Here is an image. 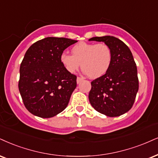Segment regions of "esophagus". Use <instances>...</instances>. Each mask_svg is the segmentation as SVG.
Listing matches in <instances>:
<instances>
[{
  "label": "esophagus",
  "mask_w": 158,
  "mask_h": 158,
  "mask_svg": "<svg viewBox=\"0 0 158 158\" xmlns=\"http://www.w3.org/2000/svg\"><path fill=\"white\" fill-rule=\"evenodd\" d=\"M83 78H82V77H77V84H79V83H81V81H83Z\"/></svg>",
  "instance_id": "1"
}]
</instances>
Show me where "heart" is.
Returning <instances> with one entry per match:
<instances>
[{
  "instance_id": "b5f03b06",
  "label": "heart",
  "mask_w": 158,
  "mask_h": 158,
  "mask_svg": "<svg viewBox=\"0 0 158 158\" xmlns=\"http://www.w3.org/2000/svg\"><path fill=\"white\" fill-rule=\"evenodd\" d=\"M72 53L64 52L60 56V61L69 73H75L81 64L83 73L96 79L104 75L111 64V49L104 43L79 42L72 48Z\"/></svg>"
}]
</instances>
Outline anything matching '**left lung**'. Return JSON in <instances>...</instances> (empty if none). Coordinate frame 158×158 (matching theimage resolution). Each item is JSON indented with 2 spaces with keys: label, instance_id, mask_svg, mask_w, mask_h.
<instances>
[{
  "label": "left lung",
  "instance_id": "left-lung-1",
  "mask_svg": "<svg viewBox=\"0 0 158 158\" xmlns=\"http://www.w3.org/2000/svg\"><path fill=\"white\" fill-rule=\"evenodd\" d=\"M89 41L102 42L110 47L112 61L108 71L91 83L89 102L97 111L116 117L131 109L139 91L137 67L131 51L119 39L96 36Z\"/></svg>",
  "mask_w": 158,
  "mask_h": 158
}]
</instances>
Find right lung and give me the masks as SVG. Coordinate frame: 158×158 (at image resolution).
Returning <instances> with one entry per match:
<instances>
[{"label": "right lung", "instance_id": "obj_1", "mask_svg": "<svg viewBox=\"0 0 158 158\" xmlns=\"http://www.w3.org/2000/svg\"><path fill=\"white\" fill-rule=\"evenodd\" d=\"M77 42L46 37L25 52L19 68L18 87L25 108L34 116L51 118L67 108L77 86V77L65 69L60 56Z\"/></svg>", "mask_w": 158, "mask_h": 158}]
</instances>
